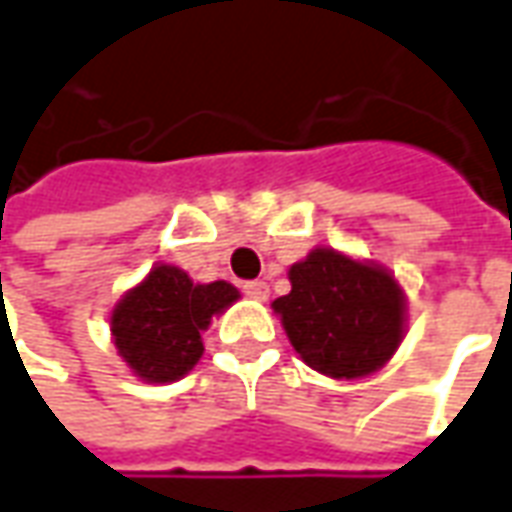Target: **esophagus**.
<instances>
[{"instance_id": "esophagus-1", "label": "esophagus", "mask_w": 512, "mask_h": 512, "mask_svg": "<svg viewBox=\"0 0 512 512\" xmlns=\"http://www.w3.org/2000/svg\"><path fill=\"white\" fill-rule=\"evenodd\" d=\"M241 291H244L246 296H252V299H257V302H263V299H268V285L263 280L241 282Z\"/></svg>"}]
</instances>
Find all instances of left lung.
<instances>
[{"instance_id": "1", "label": "left lung", "mask_w": 512, "mask_h": 512, "mask_svg": "<svg viewBox=\"0 0 512 512\" xmlns=\"http://www.w3.org/2000/svg\"><path fill=\"white\" fill-rule=\"evenodd\" d=\"M291 293L274 302L291 346L332 380H357L385 366L405 335V293L391 271L335 249L293 263Z\"/></svg>"}]
</instances>
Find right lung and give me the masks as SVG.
<instances>
[{
	"mask_svg": "<svg viewBox=\"0 0 512 512\" xmlns=\"http://www.w3.org/2000/svg\"><path fill=\"white\" fill-rule=\"evenodd\" d=\"M238 296L230 282L199 285L182 268L155 266L113 307V343L135 377L146 382L180 380L205 352L202 330L210 318Z\"/></svg>",
	"mask_w": 512,
	"mask_h": 512,
	"instance_id": "right-lung-1",
	"label": "right lung"
}]
</instances>
